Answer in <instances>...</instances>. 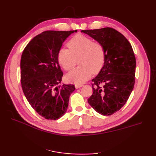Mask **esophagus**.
<instances>
[{
	"label": "esophagus",
	"mask_w": 156,
	"mask_h": 156,
	"mask_svg": "<svg viewBox=\"0 0 156 156\" xmlns=\"http://www.w3.org/2000/svg\"><path fill=\"white\" fill-rule=\"evenodd\" d=\"M82 87H83V84H75V88H77V89L81 88Z\"/></svg>",
	"instance_id": "esophagus-1"
}]
</instances>
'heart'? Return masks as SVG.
<instances>
[{
	"instance_id": "heart-1",
	"label": "heart",
	"mask_w": 156,
	"mask_h": 156,
	"mask_svg": "<svg viewBox=\"0 0 156 156\" xmlns=\"http://www.w3.org/2000/svg\"><path fill=\"white\" fill-rule=\"evenodd\" d=\"M68 47L69 49L63 48L58 51L57 59L59 64L66 71L74 68L77 59L80 65L66 75V78L69 82L83 84L93 73L100 72L104 65L105 51L100 42L94 41L86 36L77 34L69 40Z\"/></svg>"
}]
</instances>
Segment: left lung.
I'll return each instance as SVG.
<instances>
[{"label":"left lung","instance_id":"left-lung-1","mask_svg":"<svg viewBox=\"0 0 156 156\" xmlns=\"http://www.w3.org/2000/svg\"><path fill=\"white\" fill-rule=\"evenodd\" d=\"M105 48V63L92 80V95L88 102L104 116L119 111L128 100L135 84L136 60L132 47L124 36L110 27L81 30Z\"/></svg>","mask_w":156,"mask_h":156}]
</instances>
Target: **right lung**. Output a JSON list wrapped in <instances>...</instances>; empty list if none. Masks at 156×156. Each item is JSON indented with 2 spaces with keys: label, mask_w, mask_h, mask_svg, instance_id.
<instances>
[{
  "label": "right lung",
  "mask_w": 156,
  "mask_h": 156,
  "mask_svg": "<svg viewBox=\"0 0 156 156\" xmlns=\"http://www.w3.org/2000/svg\"><path fill=\"white\" fill-rule=\"evenodd\" d=\"M77 30H47L37 35L23 50L21 58V82L31 107L48 120H57L66 112L73 84L57 86L62 81L57 55L63 42Z\"/></svg>",
  "instance_id": "add662e5"
}]
</instances>
